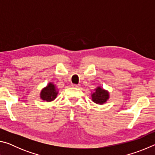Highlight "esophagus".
<instances>
[{"mask_svg":"<svg viewBox=\"0 0 155 155\" xmlns=\"http://www.w3.org/2000/svg\"><path fill=\"white\" fill-rule=\"evenodd\" d=\"M72 87H79L80 85H77V84H72Z\"/></svg>","mask_w":155,"mask_h":155,"instance_id":"1","label":"esophagus"}]
</instances>
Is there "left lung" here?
Instances as JSON below:
<instances>
[{
	"label": "left lung",
	"instance_id": "8db88e82",
	"mask_svg": "<svg viewBox=\"0 0 155 155\" xmlns=\"http://www.w3.org/2000/svg\"><path fill=\"white\" fill-rule=\"evenodd\" d=\"M91 98L94 103L99 104H104L109 98V92L101 87H98L95 90V92L91 94Z\"/></svg>",
	"mask_w": 155,
	"mask_h": 155
}]
</instances>
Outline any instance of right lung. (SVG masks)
Listing matches in <instances>:
<instances>
[{
  "label": "right lung",
  "instance_id": "add662e5",
  "mask_svg": "<svg viewBox=\"0 0 155 155\" xmlns=\"http://www.w3.org/2000/svg\"><path fill=\"white\" fill-rule=\"evenodd\" d=\"M57 94H58V91L57 90L55 85L51 83H48V86H46L45 88H44L41 90L40 94V98L43 101L51 102L55 99L57 96Z\"/></svg>",
  "mask_w": 155,
  "mask_h": 155
}]
</instances>
